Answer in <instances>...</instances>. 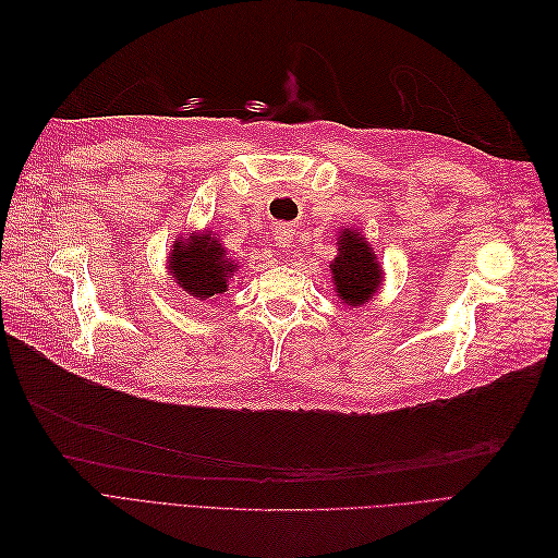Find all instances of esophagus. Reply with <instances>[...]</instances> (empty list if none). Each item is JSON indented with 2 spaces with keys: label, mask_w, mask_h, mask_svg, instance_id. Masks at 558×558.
Here are the masks:
<instances>
[{
  "label": "esophagus",
  "mask_w": 558,
  "mask_h": 558,
  "mask_svg": "<svg viewBox=\"0 0 558 558\" xmlns=\"http://www.w3.org/2000/svg\"><path fill=\"white\" fill-rule=\"evenodd\" d=\"M291 228L289 226H277L275 228V242H277V246H289L291 244Z\"/></svg>",
  "instance_id": "obj_1"
}]
</instances>
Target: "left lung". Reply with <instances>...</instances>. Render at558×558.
<instances>
[{
    "instance_id": "left-lung-1",
    "label": "left lung",
    "mask_w": 558,
    "mask_h": 558,
    "mask_svg": "<svg viewBox=\"0 0 558 558\" xmlns=\"http://www.w3.org/2000/svg\"><path fill=\"white\" fill-rule=\"evenodd\" d=\"M335 293L349 307H361L381 286L377 253L369 248L359 230L344 228L337 238V258L330 263Z\"/></svg>"
}]
</instances>
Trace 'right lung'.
<instances>
[{
  "label": "right lung",
  "mask_w": 558,
  "mask_h": 558,
  "mask_svg": "<svg viewBox=\"0 0 558 558\" xmlns=\"http://www.w3.org/2000/svg\"><path fill=\"white\" fill-rule=\"evenodd\" d=\"M240 263H234L226 248L211 232L191 234V240H177L170 253V272L181 289L207 300L228 291L230 277L238 272Z\"/></svg>",
  "instance_id": "obj_1"
}]
</instances>
